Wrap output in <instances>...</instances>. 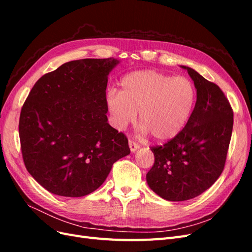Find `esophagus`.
Returning <instances> with one entry per match:
<instances>
[{
	"label": "esophagus",
	"instance_id": "esophagus-1",
	"mask_svg": "<svg viewBox=\"0 0 252 252\" xmlns=\"http://www.w3.org/2000/svg\"><path fill=\"white\" fill-rule=\"evenodd\" d=\"M129 148H130L131 152H135L136 150L140 148V146H139V144H136L132 141H129Z\"/></svg>",
	"mask_w": 252,
	"mask_h": 252
}]
</instances>
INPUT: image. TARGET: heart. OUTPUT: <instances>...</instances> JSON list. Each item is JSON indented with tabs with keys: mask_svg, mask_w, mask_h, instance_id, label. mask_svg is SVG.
<instances>
[{
	"mask_svg": "<svg viewBox=\"0 0 252 252\" xmlns=\"http://www.w3.org/2000/svg\"><path fill=\"white\" fill-rule=\"evenodd\" d=\"M120 86V93L110 90L106 94V106L118 130L133 123L139 112L141 133L167 142L183 130L193 109L195 90L186 78L139 70L125 75Z\"/></svg>",
	"mask_w": 252,
	"mask_h": 252,
	"instance_id": "obj_1",
	"label": "heart"
}]
</instances>
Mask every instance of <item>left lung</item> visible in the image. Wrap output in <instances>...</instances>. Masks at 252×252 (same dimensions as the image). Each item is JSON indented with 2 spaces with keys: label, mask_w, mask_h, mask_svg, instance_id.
<instances>
[{
  "label": "left lung",
  "mask_w": 252,
  "mask_h": 252,
  "mask_svg": "<svg viewBox=\"0 0 252 252\" xmlns=\"http://www.w3.org/2000/svg\"><path fill=\"white\" fill-rule=\"evenodd\" d=\"M187 70L196 89L194 109L183 130L152 147L155 164L146 174L152 191L171 202L202 194L222 173L233 127V111L223 91L194 69Z\"/></svg>",
  "instance_id": "8db88e82"
}]
</instances>
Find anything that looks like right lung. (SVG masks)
<instances>
[{"label": "right lung", "mask_w": 252, "mask_h": 252, "mask_svg": "<svg viewBox=\"0 0 252 252\" xmlns=\"http://www.w3.org/2000/svg\"><path fill=\"white\" fill-rule=\"evenodd\" d=\"M113 58L67 62L39 79L20 116L26 169L49 192L80 197L105 182L130 154L126 136L108 124L106 87Z\"/></svg>", "instance_id": "add662e5"}]
</instances>
